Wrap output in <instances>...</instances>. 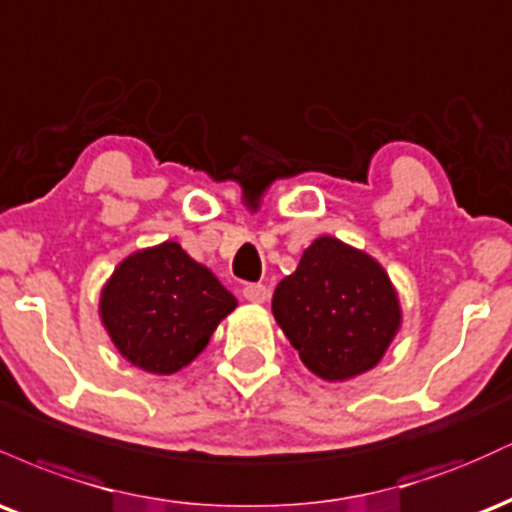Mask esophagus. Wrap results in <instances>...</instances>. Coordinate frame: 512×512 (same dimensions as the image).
<instances>
[{"label":"esophagus","mask_w":512,"mask_h":512,"mask_svg":"<svg viewBox=\"0 0 512 512\" xmlns=\"http://www.w3.org/2000/svg\"><path fill=\"white\" fill-rule=\"evenodd\" d=\"M243 296H245V301H250V303H264L267 301L269 291H267V286H262V284H248L243 289Z\"/></svg>","instance_id":"obj_1"}]
</instances>
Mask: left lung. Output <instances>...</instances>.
Segmentation results:
<instances>
[{
	"mask_svg": "<svg viewBox=\"0 0 512 512\" xmlns=\"http://www.w3.org/2000/svg\"><path fill=\"white\" fill-rule=\"evenodd\" d=\"M272 313L305 368L344 383L375 368L402 325L395 286L380 262L322 236L284 276Z\"/></svg>",
	"mask_w": 512,
	"mask_h": 512,
	"instance_id": "obj_1",
	"label": "left lung"
}]
</instances>
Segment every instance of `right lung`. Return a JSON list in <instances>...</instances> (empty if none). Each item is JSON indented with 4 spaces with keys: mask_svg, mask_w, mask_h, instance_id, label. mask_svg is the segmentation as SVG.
Masks as SVG:
<instances>
[{
    "mask_svg": "<svg viewBox=\"0 0 512 512\" xmlns=\"http://www.w3.org/2000/svg\"><path fill=\"white\" fill-rule=\"evenodd\" d=\"M236 296L173 240L125 257L101 291L103 327L122 356L146 373L192 363Z\"/></svg>",
    "mask_w": 512,
    "mask_h": 512,
    "instance_id": "right-lung-1",
    "label": "right lung"
}]
</instances>
